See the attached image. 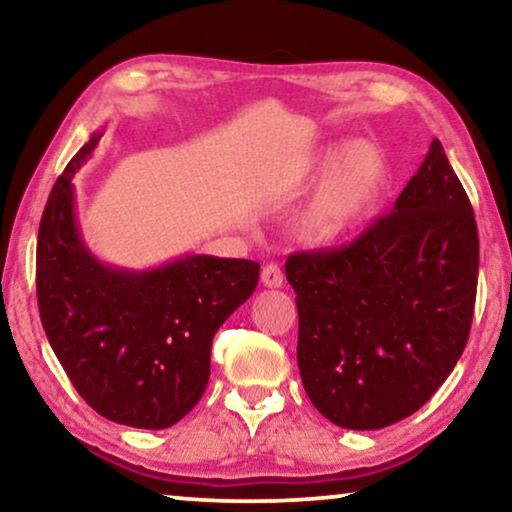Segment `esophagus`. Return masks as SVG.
Wrapping results in <instances>:
<instances>
[{"label": "esophagus", "instance_id": "34e87169", "mask_svg": "<svg viewBox=\"0 0 512 512\" xmlns=\"http://www.w3.org/2000/svg\"><path fill=\"white\" fill-rule=\"evenodd\" d=\"M261 282L263 286H268V289H279V286L284 284V275H282V268L275 263L265 265L263 272H261Z\"/></svg>", "mask_w": 512, "mask_h": 512}]
</instances>
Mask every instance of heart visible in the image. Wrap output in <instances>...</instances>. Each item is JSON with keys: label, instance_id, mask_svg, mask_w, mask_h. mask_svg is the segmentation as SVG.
<instances>
[{"label": "heart", "instance_id": "obj_1", "mask_svg": "<svg viewBox=\"0 0 512 512\" xmlns=\"http://www.w3.org/2000/svg\"><path fill=\"white\" fill-rule=\"evenodd\" d=\"M314 188L298 216V233L312 247H335L375 212L389 186L384 151L368 139L335 144L314 165Z\"/></svg>", "mask_w": 512, "mask_h": 512}]
</instances>
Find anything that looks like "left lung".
Returning a JSON list of instances; mask_svg holds the SVG:
<instances>
[{"label": "left lung", "instance_id": "obj_1", "mask_svg": "<svg viewBox=\"0 0 512 512\" xmlns=\"http://www.w3.org/2000/svg\"><path fill=\"white\" fill-rule=\"evenodd\" d=\"M478 263L473 207L433 139L389 216L349 247L286 261L314 408L354 431L422 408L466 347Z\"/></svg>", "mask_w": 512, "mask_h": 512}]
</instances>
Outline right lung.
I'll list each match as a JSON object with an SVG mask.
<instances>
[{
	"mask_svg": "<svg viewBox=\"0 0 512 512\" xmlns=\"http://www.w3.org/2000/svg\"><path fill=\"white\" fill-rule=\"evenodd\" d=\"M100 137L65 167L41 216V324L90 408L116 424L167 429L205 394L214 333L254 293L261 265L207 254L146 270L100 261L81 235L72 181Z\"/></svg>",
	"mask_w": 512,
	"mask_h": 512,
	"instance_id": "1",
	"label": "right lung"
}]
</instances>
